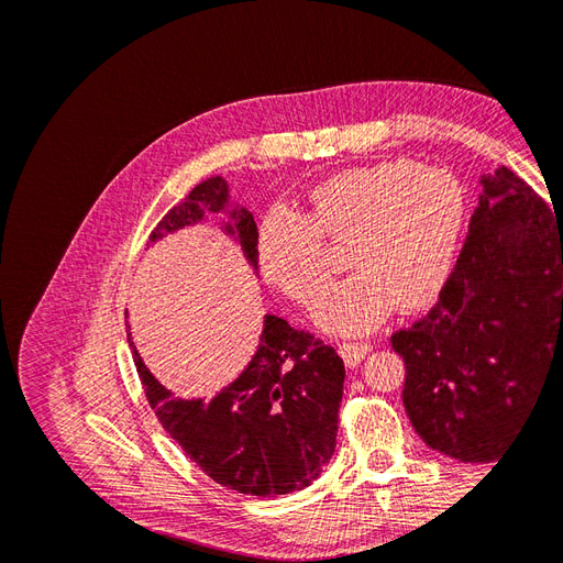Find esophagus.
<instances>
[{"instance_id":"obj_1","label":"esophagus","mask_w":563,"mask_h":563,"mask_svg":"<svg viewBox=\"0 0 563 563\" xmlns=\"http://www.w3.org/2000/svg\"><path fill=\"white\" fill-rule=\"evenodd\" d=\"M338 350L347 366H356L373 350V345L371 343H343Z\"/></svg>"}]
</instances>
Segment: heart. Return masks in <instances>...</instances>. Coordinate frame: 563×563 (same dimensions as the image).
Listing matches in <instances>:
<instances>
[{
    "mask_svg": "<svg viewBox=\"0 0 563 563\" xmlns=\"http://www.w3.org/2000/svg\"><path fill=\"white\" fill-rule=\"evenodd\" d=\"M465 228L453 176L391 159L354 166L317 185L305 216L269 213L258 234L267 284L305 308L327 291L331 251L350 246L356 269L323 298L317 323L331 333L371 331L391 312L420 310L444 286Z\"/></svg>",
    "mask_w": 563,
    "mask_h": 563,
    "instance_id": "obj_1",
    "label": "heart"
}]
</instances>
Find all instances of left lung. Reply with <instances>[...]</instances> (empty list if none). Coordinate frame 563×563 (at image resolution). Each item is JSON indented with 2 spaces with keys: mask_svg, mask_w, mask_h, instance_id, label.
Here are the masks:
<instances>
[{
  "mask_svg": "<svg viewBox=\"0 0 563 563\" xmlns=\"http://www.w3.org/2000/svg\"><path fill=\"white\" fill-rule=\"evenodd\" d=\"M482 185L437 305L391 333L416 432L463 463L496 460L563 371V223L507 166Z\"/></svg>",
  "mask_w": 563,
  "mask_h": 563,
  "instance_id": "8db88e82",
  "label": "left lung"
}]
</instances>
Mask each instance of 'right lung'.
Wrapping results in <instances>:
<instances>
[{
    "instance_id": "obj_1",
    "label": "right lung",
    "mask_w": 563,
    "mask_h": 563,
    "mask_svg": "<svg viewBox=\"0 0 563 563\" xmlns=\"http://www.w3.org/2000/svg\"><path fill=\"white\" fill-rule=\"evenodd\" d=\"M228 207V183L213 176L168 211L150 242ZM246 258L258 261L253 216L232 211ZM133 364L162 428L213 482L255 498L310 486L335 451L345 366L338 352L308 331L265 317L261 347L246 371L211 401L172 397L145 368L133 343Z\"/></svg>"
}]
</instances>
